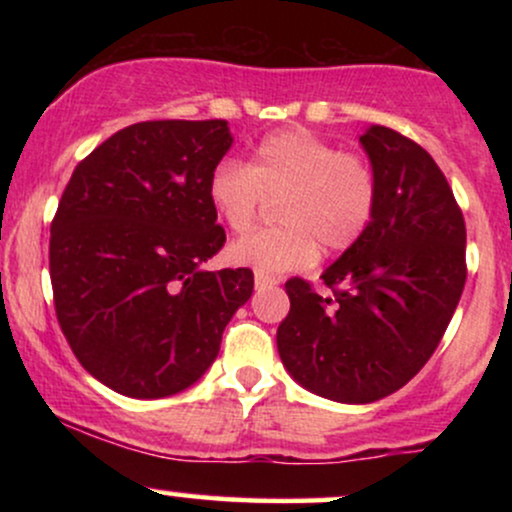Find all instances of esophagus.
Listing matches in <instances>:
<instances>
[{"instance_id": "esophagus-1", "label": "esophagus", "mask_w": 512, "mask_h": 512, "mask_svg": "<svg viewBox=\"0 0 512 512\" xmlns=\"http://www.w3.org/2000/svg\"><path fill=\"white\" fill-rule=\"evenodd\" d=\"M279 281L274 279V276H267V274H255V289H269V286H276Z\"/></svg>"}]
</instances>
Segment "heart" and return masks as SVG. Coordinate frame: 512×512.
<instances>
[{
	"label": "heart",
	"instance_id": "heart-1",
	"mask_svg": "<svg viewBox=\"0 0 512 512\" xmlns=\"http://www.w3.org/2000/svg\"><path fill=\"white\" fill-rule=\"evenodd\" d=\"M207 197L233 233L250 231L267 199H279L281 226L262 228L228 248L233 264L274 276L313 264L320 248H354L378 209L380 180L366 154L342 151L293 127L264 137L250 166L236 158L216 163Z\"/></svg>",
	"mask_w": 512,
	"mask_h": 512
}]
</instances>
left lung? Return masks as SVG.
Returning <instances> with one entry per match:
<instances>
[{"mask_svg":"<svg viewBox=\"0 0 512 512\" xmlns=\"http://www.w3.org/2000/svg\"><path fill=\"white\" fill-rule=\"evenodd\" d=\"M358 142L380 180L373 221L320 276L332 293L286 281L291 310L276 330L291 378L344 404L407 385L443 339L467 281V228L431 154L380 125Z\"/></svg>","mask_w":512,"mask_h":512,"instance_id":"8db88e82","label":"left lung"}]
</instances>
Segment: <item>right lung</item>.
<instances>
[{
  "mask_svg": "<svg viewBox=\"0 0 512 512\" xmlns=\"http://www.w3.org/2000/svg\"><path fill=\"white\" fill-rule=\"evenodd\" d=\"M231 144L226 120L137 122L64 187L50 228L55 313L81 366L120 395L195 385L252 296L250 269L199 267L226 243L207 182Z\"/></svg>",
  "mask_w": 512,
  "mask_h": 512,
  "instance_id": "1",
  "label": "right lung"
}]
</instances>
